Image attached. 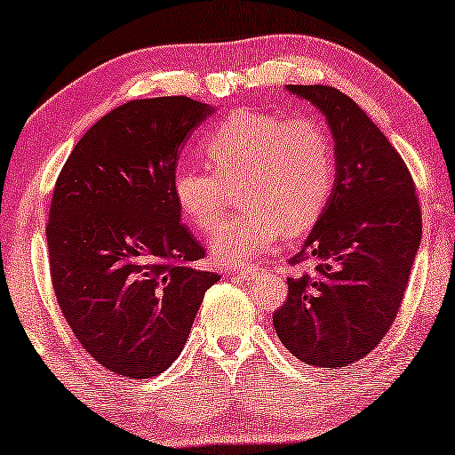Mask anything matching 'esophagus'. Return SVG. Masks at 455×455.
Segmentation results:
<instances>
[{"instance_id": "34e87169", "label": "esophagus", "mask_w": 455, "mask_h": 455, "mask_svg": "<svg viewBox=\"0 0 455 455\" xmlns=\"http://www.w3.org/2000/svg\"><path fill=\"white\" fill-rule=\"evenodd\" d=\"M230 275L239 277V280L249 282V280H255V277L259 275V269H255V267H239V269H235Z\"/></svg>"}]
</instances>
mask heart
<instances>
[{
	"label": "heart",
	"mask_w": 455,
	"mask_h": 455,
	"mask_svg": "<svg viewBox=\"0 0 455 455\" xmlns=\"http://www.w3.org/2000/svg\"><path fill=\"white\" fill-rule=\"evenodd\" d=\"M204 155L212 173L180 167L173 175L175 204L189 225L210 233L227 204V186L239 184L247 206L222 222L210 249L235 266L263 253L288 235L313 228L327 206L335 180L329 134L310 118H282L261 110L228 116L206 140Z\"/></svg>",
	"instance_id": "b5f03b06"
}]
</instances>
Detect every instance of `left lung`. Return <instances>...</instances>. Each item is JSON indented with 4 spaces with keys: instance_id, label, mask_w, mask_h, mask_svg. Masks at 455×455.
I'll list each match as a JSON object with an SVG mask.
<instances>
[{
    "instance_id": "left-lung-1",
    "label": "left lung",
    "mask_w": 455,
    "mask_h": 455,
    "mask_svg": "<svg viewBox=\"0 0 455 455\" xmlns=\"http://www.w3.org/2000/svg\"><path fill=\"white\" fill-rule=\"evenodd\" d=\"M327 120L335 181L321 219L290 259L288 300L274 327L290 354L345 368L370 354L401 307L421 245V210L401 155L354 100L327 85H286Z\"/></svg>"
}]
</instances>
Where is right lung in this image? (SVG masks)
Listing matches in <instances>:
<instances>
[{"label":"right lung","instance_id":"add662e5","mask_svg":"<svg viewBox=\"0 0 455 455\" xmlns=\"http://www.w3.org/2000/svg\"><path fill=\"white\" fill-rule=\"evenodd\" d=\"M214 110L184 96L126 101L81 137L54 184V294L84 349L118 376L163 374L220 280L192 267L204 249L172 188L184 142Z\"/></svg>","mask_w":455,"mask_h":455}]
</instances>
